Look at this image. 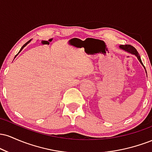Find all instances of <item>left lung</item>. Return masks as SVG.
<instances>
[{"instance_id": "1", "label": "left lung", "mask_w": 152, "mask_h": 152, "mask_svg": "<svg viewBox=\"0 0 152 152\" xmlns=\"http://www.w3.org/2000/svg\"><path fill=\"white\" fill-rule=\"evenodd\" d=\"M119 48L122 50H125V51L128 52V53H129L131 54H133V55H135L137 57L138 60L139 61V62L141 63V64L144 66V64H143L142 60H141L140 56H139V53H138L137 49H136L134 46H131V45H121V46H119ZM144 68L145 69V67H144Z\"/></svg>"}]
</instances>
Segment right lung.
I'll use <instances>...</instances> for the list:
<instances>
[{
    "label": "right lung",
    "instance_id": "add662e5",
    "mask_svg": "<svg viewBox=\"0 0 152 152\" xmlns=\"http://www.w3.org/2000/svg\"><path fill=\"white\" fill-rule=\"evenodd\" d=\"M30 41H31V40H30V41H28V42H27V43H25V44H24V45H23V46H22V48H20V50H19L18 53H20V51H21V50H22V49H23V48H24V47H25V46H26V45H27V44H28V43L29 42H30ZM18 54H17V55H18ZM17 55H16V56H17Z\"/></svg>",
    "mask_w": 152,
    "mask_h": 152
}]
</instances>
